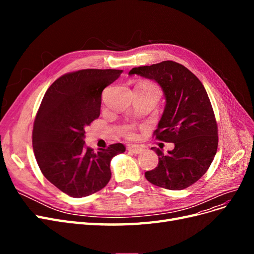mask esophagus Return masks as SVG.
<instances>
[{
	"label": "esophagus",
	"mask_w": 254,
	"mask_h": 254,
	"mask_svg": "<svg viewBox=\"0 0 254 254\" xmlns=\"http://www.w3.org/2000/svg\"><path fill=\"white\" fill-rule=\"evenodd\" d=\"M130 152L134 153V155H139V153H141L143 151V148L140 147L139 145H131V146H128L127 148Z\"/></svg>",
	"instance_id": "34e87169"
}]
</instances>
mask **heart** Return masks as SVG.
Instances as JSON below:
<instances>
[{"label": "heart", "mask_w": 254, "mask_h": 254, "mask_svg": "<svg viewBox=\"0 0 254 254\" xmlns=\"http://www.w3.org/2000/svg\"><path fill=\"white\" fill-rule=\"evenodd\" d=\"M139 86H143V87H146V88H156L153 84L151 83H141L139 84ZM124 134L127 136V137H133L134 135V132H133V128L132 127H126L124 129Z\"/></svg>", "instance_id": "heart-1"}]
</instances>
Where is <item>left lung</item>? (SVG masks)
<instances>
[{
  "label": "left lung",
  "mask_w": 254,
  "mask_h": 254,
  "mask_svg": "<svg viewBox=\"0 0 254 254\" xmlns=\"http://www.w3.org/2000/svg\"><path fill=\"white\" fill-rule=\"evenodd\" d=\"M133 74L155 80L162 88L166 104L153 135L175 144L166 155L151 147L159 163L145 173L146 179L167 190L187 189L209 170L217 151V123L210 98L201 81L175 61L133 67L129 75Z\"/></svg>",
  "instance_id": "8db88e82"
}]
</instances>
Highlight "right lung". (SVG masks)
<instances>
[{"mask_svg": "<svg viewBox=\"0 0 254 254\" xmlns=\"http://www.w3.org/2000/svg\"><path fill=\"white\" fill-rule=\"evenodd\" d=\"M122 70L87 68L61 76L45 92L33 129V148L43 176L73 198L104 189L111 178L110 162L126 148L122 143L107 149L84 144V128L101 114L102 92Z\"/></svg>", "mask_w": 254, "mask_h": 254, "instance_id": "right-lung-1", "label": "right lung"}]
</instances>
